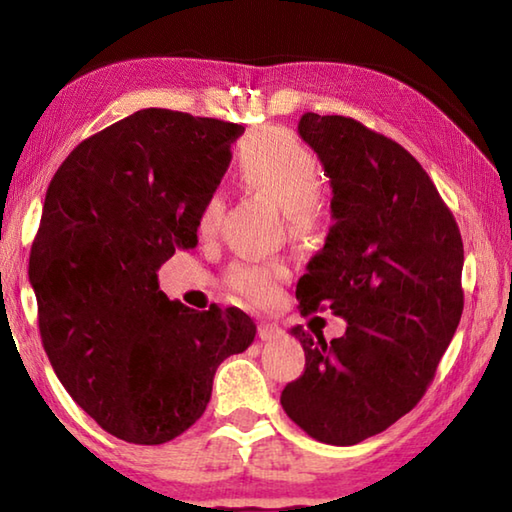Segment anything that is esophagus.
<instances>
[{
    "mask_svg": "<svg viewBox=\"0 0 512 512\" xmlns=\"http://www.w3.org/2000/svg\"><path fill=\"white\" fill-rule=\"evenodd\" d=\"M257 332H259V339H262V341H273V339H280V336H282V327H277L273 323H259Z\"/></svg>",
    "mask_w": 512,
    "mask_h": 512,
    "instance_id": "34e87169",
    "label": "esophagus"
}]
</instances>
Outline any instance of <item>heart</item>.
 <instances>
[{"label": "heart", "mask_w": 512, "mask_h": 512, "mask_svg": "<svg viewBox=\"0 0 512 512\" xmlns=\"http://www.w3.org/2000/svg\"><path fill=\"white\" fill-rule=\"evenodd\" d=\"M237 183L264 196L280 207L287 230L293 237L307 239L320 232L325 223V207L318 189L323 185V171L311 153L291 131L264 128L248 135L237 149ZM223 212L219 194L205 196L196 212V232L210 237ZM289 271L277 262H237L230 266L225 282L228 287L253 305H268L277 298L287 282Z\"/></svg>", "instance_id": "1"}]
</instances>
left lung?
Wrapping results in <instances>:
<instances>
[{
	"mask_svg": "<svg viewBox=\"0 0 512 512\" xmlns=\"http://www.w3.org/2000/svg\"><path fill=\"white\" fill-rule=\"evenodd\" d=\"M298 133L332 185L325 246L298 280L300 314L348 320L325 341L300 325L305 372L282 409L327 445H357L422 400L463 314V241L413 155L357 119L305 112Z\"/></svg>",
	"mask_w": 512,
	"mask_h": 512,
	"instance_id": "left-lung-1",
	"label": "left lung"
}]
</instances>
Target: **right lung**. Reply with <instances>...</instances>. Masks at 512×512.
I'll return each instance as SVG.
<instances>
[{"mask_svg":"<svg viewBox=\"0 0 512 512\" xmlns=\"http://www.w3.org/2000/svg\"><path fill=\"white\" fill-rule=\"evenodd\" d=\"M244 126L146 108L83 140L51 178L29 280L42 345L72 400L101 429L162 445L201 418L216 368L244 352L248 314L185 307L158 268L194 248Z\"/></svg>","mask_w":512,"mask_h":512,"instance_id":"add662e5","label":"right lung"}]
</instances>
